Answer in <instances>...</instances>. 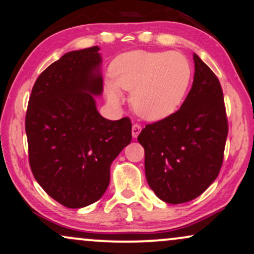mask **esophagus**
I'll return each instance as SVG.
<instances>
[{"label":"esophagus","instance_id":"obj_1","mask_svg":"<svg viewBox=\"0 0 254 254\" xmlns=\"http://www.w3.org/2000/svg\"><path fill=\"white\" fill-rule=\"evenodd\" d=\"M140 131H141V127L139 124H133L132 125V130H131V132H132L133 138H137L138 134L140 133Z\"/></svg>","mask_w":254,"mask_h":254}]
</instances>
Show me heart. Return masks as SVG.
<instances>
[{
  "instance_id": "b5f03b06",
  "label": "heart",
  "mask_w": 254,
  "mask_h": 254,
  "mask_svg": "<svg viewBox=\"0 0 254 254\" xmlns=\"http://www.w3.org/2000/svg\"><path fill=\"white\" fill-rule=\"evenodd\" d=\"M113 81L106 95L114 106L123 102L121 89L131 92V107L138 116L158 122L173 115L190 83L191 67L180 52L134 50L118 56L110 67Z\"/></svg>"
}]
</instances>
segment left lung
Returning <instances> with one entry per match:
<instances>
[{"label": "left lung", "instance_id": "8db88e82", "mask_svg": "<svg viewBox=\"0 0 254 254\" xmlns=\"http://www.w3.org/2000/svg\"><path fill=\"white\" fill-rule=\"evenodd\" d=\"M192 58L194 80L180 109L138 136L147 184L171 204L194 200L216 180L228 137L221 83L197 54Z\"/></svg>", "mask_w": 254, "mask_h": 254}]
</instances>
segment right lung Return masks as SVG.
I'll use <instances>...</instances> for the list:
<instances>
[{
  "label": "right lung",
  "mask_w": 254,
  "mask_h": 254,
  "mask_svg": "<svg viewBox=\"0 0 254 254\" xmlns=\"http://www.w3.org/2000/svg\"><path fill=\"white\" fill-rule=\"evenodd\" d=\"M100 47L70 51L36 80L25 117L33 177L67 208L99 201L110 166L131 141V122L101 116L95 96L103 92Z\"/></svg>",
  "instance_id": "right-lung-1"
}]
</instances>
